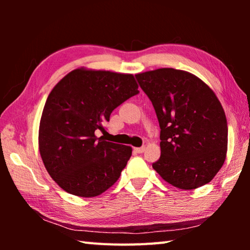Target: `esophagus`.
Instances as JSON below:
<instances>
[{
  "instance_id": "obj_1",
  "label": "esophagus",
  "mask_w": 250,
  "mask_h": 250,
  "mask_svg": "<svg viewBox=\"0 0 250 250\" xmlns=\"http://www.w3.org/2000/svg\"><path fill=\"white\" fill-rule=\"evenodd\" d=\"M146 150V146H141V147H134V151L137 152V153H143Z\"/></svg>"
}]
</instances>
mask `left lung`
<instances>
[{
	"instance_id": "8db88e82",
	"label": "left lung",
	"mask_w": 250,
	"mask_h": 250,
	"mask_svg": "<svg viewBox=\"0 0 250 250\" xmlns=\"http://www.w3.org/2000/svg\"><path fill=\"white\" fill-rule=\"evenodd\" d=\"M160 125V159L152 164L167 183L193 189L213 180L227 151V120L214 91L196 76L174 68L135 75Z\"/></svg>"
}]
</instances>
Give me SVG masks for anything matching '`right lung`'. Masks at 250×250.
I'll return each instance as SVG.
<instances>
[{
	"mask_svg": "<svg viewBox=\"0 0 250 250\" xmlns=\"http://www.w3.org/2000/svg\"><path fill=\"white\" fill-rule=\"evenodd\" d=\"M139 94L133 75L75 69L50 91L42 113L39 145L46 170L67 193L94 197L112 186L131 146L97 138L118 105Z\"/></svg>",
	"mask_w": 250,
	"mask_h": 250,
	"instance_id": "right-lung-1",
	"label": "right lung"
}]
</instances>
